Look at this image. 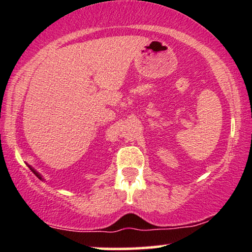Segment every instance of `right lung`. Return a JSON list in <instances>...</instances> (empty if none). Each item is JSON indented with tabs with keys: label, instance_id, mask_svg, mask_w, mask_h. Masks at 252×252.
Segmentation results:
<instances>
[{
	"label": "right lung",
	"instance_id": "add662e5",
	"mask_svg": "<svg viewBox=\"0 0 252 252\" xmlns=\"http://www.w3.org/2000/svg\"><path fill=\"white\" fill-rule=\"evenodd\" d=\"M29 167H30V170H31V171H32V172H33V173H34V174H35L37 178H39V179H41V180H42V178H41V175H40L39 173H37V172H36L35 170H34V168H32V167H31V166H29Z\"/></svg>",
	"mask_w": 252,
	"mask_h": 252
}]
</instances>
